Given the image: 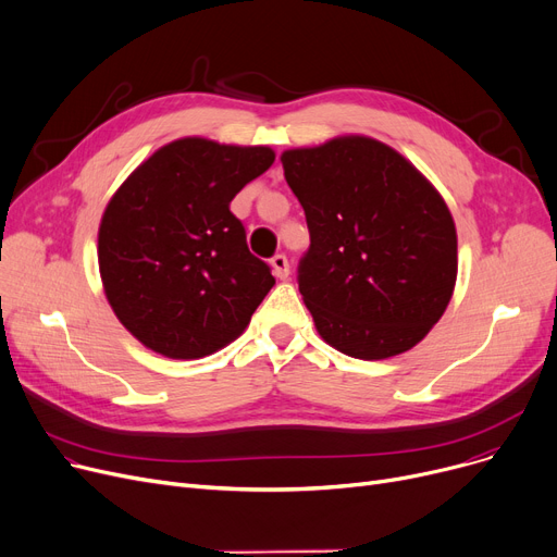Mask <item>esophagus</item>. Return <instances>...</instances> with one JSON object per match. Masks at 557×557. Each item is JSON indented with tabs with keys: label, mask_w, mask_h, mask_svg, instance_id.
<instances>
[{
	"label": "esophagus",
	"mask_w": 557,
	"mask_h": 557,
	"mask_svg": "<svg viewBox=\"0 0 557 557\" xmlns=\"http://www.w3.org/2000/svg\"><path fill=\"white\" fill-rule=\"evenodd\" d=\"M271 267H273L275 277H280V280H286V277H288V273H290V269H288V259H286V255H282V252H277V255L271 259Z\"/></svg>",
	"instance_id": "obj_1"
}]
</instances>
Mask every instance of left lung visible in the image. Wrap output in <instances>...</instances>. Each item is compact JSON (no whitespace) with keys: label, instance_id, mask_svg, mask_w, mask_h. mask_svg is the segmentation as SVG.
<instances>
[{"label":"left lung","instance_id":"8db88e82","mask_svg":"<svg viewBox=\"0 0 557 557\" xmlns=\"http://www.w3.org/2000/svg\"><path fill=\"white\" fill-rule=\"evenodd\" d=\"M282 164L307 216L298 286L318 334L366 361L418 345L458 271L441 194L391 146L359 135L286 151Z\"/></svg>","mask_w":557,"mask_h":557}]
</instances>
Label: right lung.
I'll return each mask as SVG.
<instances>
[{"label": "right lung", "instance_id": "add662e5", "mask_svg": "<svg viewBox=\"0 0 557 557\" xmlns=\"http://www.w3.org/2000/svg\"><path fill=\"white\" fill-rule=\"evenodd\" d=\"M275 160L269 146L171 141L116 189L99 269L122 325L153 352L200 359L248 327L275 277L230 202Z\"/></svg>", "mask_w": 557, "mask_h": 557}]
</instances>
